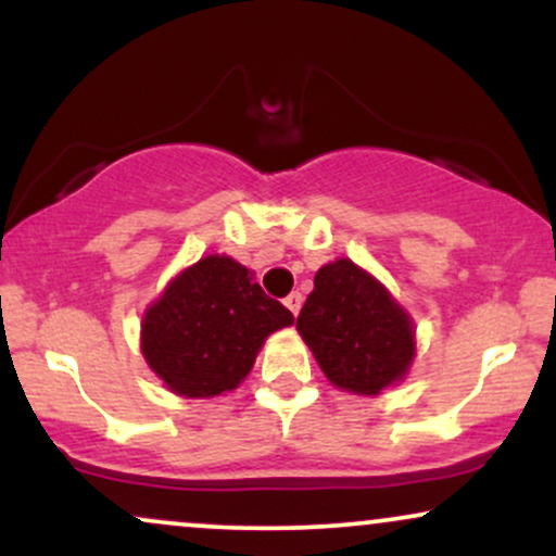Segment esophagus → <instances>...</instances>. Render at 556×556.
<instances>
[{
    "instance_id": "34e87169",
    "label": "esophagus",
    "mask_w": 556,
    "mask_h": 556,
    "mask_svg": "<svg viewBox=\"0 0 556 556\" xmlns=\"http://www.w3.org/2000/svg\"><path fill=\"white\" fill-rule=\"evenodd\" d=\"M285 305H287V311H290L292 316H298L300 305H303V295H300V292H290V295L285 298Z\"/></svg>"
}]
</instances>
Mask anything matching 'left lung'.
<instances>
[{"instance_id":"8db88e82","label":"left lung","mask_w":556,"mask_h":556,"mask_svg":"<svg viewBox=\"0 0 556 556\" xmlns=\"http://www.w3.org/2000/svg\"><path fill=\"white\" fill-rule=\"evenodd\" d=\"M298 331L331 384L355 394H379L400 381L416 355L410 316L348 258L316 271Z\"/></svg>"}]
</instances>
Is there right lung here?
I'll list each match as a JSON object with an SVG mask.
<instances>
[{
  "label": "right lung",
  "mask_w": 556,
  "mask_h": 556,
  "mask_svg": "<svg viewBox=\"0 0 556 556\" xmlns=\"http://www.w3.org/2000/svg\"><path fill=\"white\" fill-rule=\"evenodd\" d=\"M295 321L253 274L206 256L177 274L143 316V358L182 397H214L245 379L271 331Z\"/></svg>",
  "instance_id": "add662e5"
}]
</instances>
